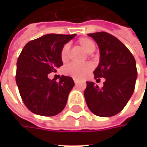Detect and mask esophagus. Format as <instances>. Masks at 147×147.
<instances>
[{"mask_svg": "<svg viewBox=\"0 0 147 147\" xmlns=\"http://www.w3.org/2000/svg\"><path fill=\"white\" fill-rule=\"evenodd\" d=\"M74 82H75V83H77L78 80H77V79H74Z\"/></svg>", "mask_w": 147, "mask_h": 147, "instance_id": "esophagus-1", "label": "esophagus"}]
</instances>
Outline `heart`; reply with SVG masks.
<instances>
[{
	"instance_id": "heart-1",
	"label": "heart",
	"mask_w": 147,
	"mask_h": 147,
	"mask_svg": "<svg viewBox=\"0 0 147 147\" xmlns=\"http://www.w3.org/2000/svg\"><path fill=\"white\" fill-rule=\"evenodd\" d=\"M78 44L80 47L87 53H92L95 48L96 45L95 43L89 38H81L78 40ZM70 56V47L69 45H65L60 52V58L63 62H66L69 59ZM92 70V65L88 63L87 64H76V63H71L68 65L67 66L65 67L64 72L65 74L72 76L74 78H82L84 77L88 73H89Z\"/></svg>"
}]
</instances>
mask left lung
<instances>
[{"instance_id":"8db88e82","label":"left lung","mask_w":147,"mask_h":147,"mask_svg":"<svg viewBox=\"0 0 147 147\" xmlns=\"http://www.w3.org/2000/svg\"><path fill=\"white\" fill-rule=\"evenodd\" d=\"M100 49V63L94 70L95 78L104 77L101 88L93 82H87L84 97L89 110L99 117H112L119 113L131 98L137 69L135 59L115 36L106 32L88 34Z\"/></svg>"}]
</instances>
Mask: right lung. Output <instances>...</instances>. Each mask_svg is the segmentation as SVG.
Instances as JSON below:
<instances>
[{"instance_id": "obj_1", "label": "right lung", "mask_w": 147, "mask_h": 147, "mask_svg": "<svg viewBox=\"0 0 147 147\" xmlns=\"http://www.w3.org/2000/svg\"><path fill=\"white\" fill-rule=\"evenodd\" d=\"M75 36L76 34H47L24 47L17 62L16 83L23 101L31 112L52 117L65 107L75 85L73 79L62 76L56 82L48 78V74L63 65L61 49Z\"/></svg>"}]
</instances>
